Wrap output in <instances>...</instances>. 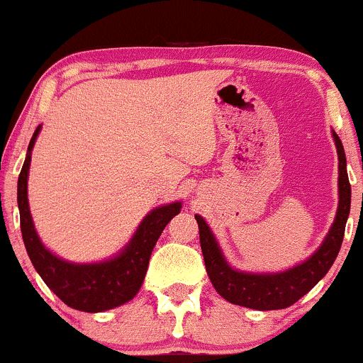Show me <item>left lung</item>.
Returning a JSON list of instances; mask_svg holds the SVG:
<instances>
[{"mask_svg":"<svg viewBox=\"0 0 363 363\" xmlns=\"http://www.w3.org/2000/svg\"><path fill=\"white\" fill-rule=\"evenodd\" d=\"M333 138H335L340 160L338 213H336L335 223H333L323 245L302 264L295 266L289 272L273 274L235 272L223 259L222 251H220L210 227L201 216L196 215L206 273L213 283L215 290L222 295L225 301L257 311L285 309V307L297 302L298 298H302L311 289H314V285H318L320 278L329 272L336 256H338L341 242H343L350 203H352V187H350L348 181L343 145H341V140L335 131H333Z\"/></svg>","mask_w":363,"mask_h":363,"instance_id":"8db88e82","label":"left lung"}]
</instances>
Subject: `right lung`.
Here are the masks:
<instances>
[{
	"label": "right lung",
	"mask_w": 363,
	"mask_h": 363,
	"mask_svg": "<svg viewBox=\"0 0 363 363\" xmlns=\"http://www.w3.org/2000/svg\"><path fill=\"white\" fill-rule=\"evenodd\" d=\"M39 131L40 128H37L28 143L16 191L20 228L28 257L45 285L66 306L83 312H102L123 306L138 294L158 237L164 232L165 225L181 211V203L160 206L145 216L131 242L114 259L95 264H73L60 259L40 242L28 210L27 177L30 169V153Z\"/></svg>",
	"instance_id": "obj_1"
}]
</instances>
